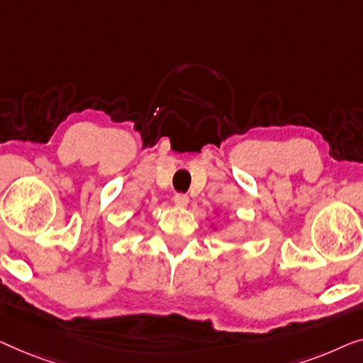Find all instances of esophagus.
Listing matches in <instances>:
<instances>
[{"label":"esophagus","instance_id":"1","mask_svg":"<svg viewBox=\"0 0 363 363\" xmlns=\"http://www.w3.org/2000/svg\"><path fill=\"white\" fill-rule=\"evenodd\" d=\"M172 201H174V203H176L177 207H187L189 196H187V194H176Z\"/></svg>","mask_w":363,"mask_h":363}]
</instances>
